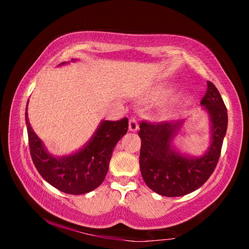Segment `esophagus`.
I'll use <instances>...</instances> for the list:
<instances>
[{
  "mask_svg": "<svg viewBox=\"0 0 249 249\" xmlns=\"http://www.w3.org/2000/svg\"><path fill=\"white\" fill-rule=\"evenodd\" d=\"M128 128H129V130H132V132H136V130L138 129V123L135 117H132V119L129 120Z\"/></svg>",
  "mask_w": 249,
  "mask_h": 249,
  "instance_id": "34e87169",
  "label": "esophagus"
}]
</instances>
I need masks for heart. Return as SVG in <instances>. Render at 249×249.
<instances>
[{"label": "heart", "instance_id": "1", "mask_svg": "<svg viewBox=\"0 0 249 249\" xmlns=\"http://www.w3.org/2000/svg\"><path fill=\"white\" fill-rule=\"evenodd\" d=\"M172 92H174V89H171V88H159L155 91V99L157 100H165L167 99L168 96L170 94H172ZM188 102V98L187 96H183V98H180L179 100H177L175 102V107H181V105H183Z\"/></svg>", "mask_w": 249, "mask_h": 249}]
</instances>
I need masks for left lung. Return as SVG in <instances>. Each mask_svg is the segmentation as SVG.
<instances>
[{"mask_svg": "<svg viewBox=\"0 0 249 249\" xmlns=\"http://www.w3.org/2000/svg\"><path fill=\"white\" fill-rule=\"evenodd\" d=\"M208 90L201 105L210 119V145L201 156L182 154L174 141L185 120L175 123H146L138 132L141 140L140 167L145 183L163 196L189 195L203 185L213 174L227 129V109L220 92L208 81Z\"/></svg>", "mask_w": 249, "mask_h": 249, "instance_id": "8db88e82", "label": "left lung"}]
</instances>
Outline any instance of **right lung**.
<instances>
[{
	"label": "right lung",
	"mask_w": 249,
	"mask_h": 249,
	"mask_svg": "<svg viewBox=\"0 0 249 249\" xmlns=\"http://www.w3.org/2000/svg\"><path fill=\"white\" fill-rule=\"evenodd\" d=\"M67 64L65 61L59 66ZM27 105L25 122L29 149L34 165L40 176L53 187L68 195H83L98 188L107 174L116 144L127 133L128 120L124 117L116 122L102 121L82 148L70 155L53 156L33 130L28 120Z\"/></svg>",
	"instance_id": "1"
}]
</instances>
